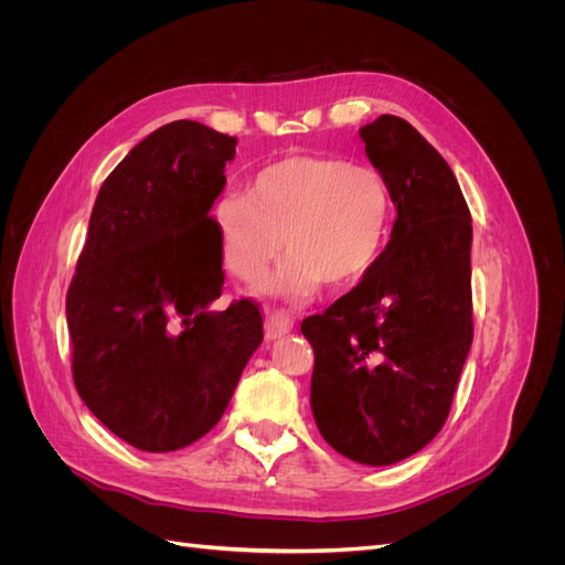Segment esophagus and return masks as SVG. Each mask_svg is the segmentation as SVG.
<instances>
[{"label": "esophagus", "mask_w": 565, "mask_h": 565, "mask_svg": "<svg viewBox=\"0 0 565 565\" xmlns=\"http://www.w3.org/2000/svg\"><path fill=\"white\" fill-rule=\"evenodd\" d=\"M295 328V320L285 311H266V339L273 341Z\"/></svg>", "instance_id": "34e87169"}]
</instances>
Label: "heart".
Segmentation results:
<instances>
[{
	"label": "heart",
	"instance_id": "obj_1",
	"mask_svg": "<svg viewBox=\"0 0 565 565\" xmlns=\"http://www.w3.org/2000/svg\"><path fill=\"white\" fill-rule=\"evenodd\" d=\"M391 195L370 164L295 156L266 164L245 193H224L212 224L228 273L256 282L289 252L266 292L303 301L324 282L337 289L367 278L386 243Z\"/></svg>",
	"mask_w": 565,
	"mask_h": 565
}]
</instances>
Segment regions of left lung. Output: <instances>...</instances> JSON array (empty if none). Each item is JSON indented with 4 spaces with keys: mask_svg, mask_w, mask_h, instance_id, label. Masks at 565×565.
I'll return each mask as SVG.
<instances>
[{
    "mask_svg": "<svg viewBox=\"0 0 565 565\" xmlns=\"http://www.w3.org/2000/svg\"><path fill=\"white\" fill-rule=\"evenodd\" d=\"M396 204L367 278L301 322L318 431L358 465L419 452L446 424L471 349V214L448 162L396 115L361 127Z\"/></svg>",
    "mask_w": 565,
    "mask_h": 565,
    "instance_id": "left-lung-1",
    "label": "left lung"
}]
</instances>
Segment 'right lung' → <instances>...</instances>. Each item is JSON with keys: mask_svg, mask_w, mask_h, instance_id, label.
I'll use <instances>...</instances> for the list:
<instances>
[{"mask_svg": "<svg viewBox=\"0 0 565 565\" xmlns=\"http://www.w3.org/2000/svg\"><path fill=\"white\" fill-rule=\"evenodd\" d=\"M235 146L193 119L136 143L100 185L67 289L79 398L143 452L207 434L264 341L249 299L210 309L224 287L210 212Z\"/></svg>", "mask_w": 565, "mask_h": 565, "instance_id": "obj_1", "label": "right lung"}]
</instances>
